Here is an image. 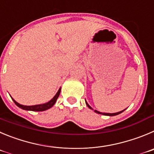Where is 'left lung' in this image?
I'll return each instance as SVG.
<instances>
[{
    "label": "left lung",
    "instance_id": "8db88e82",
    "mask_svg": "<svg viewBox=\"0 0 154 154\" xmlns=\"http://www.w3.org/2000/svg\"><path fill=\"white\" fill-rule=\"evenodd\" d=\"M85 102H86V104L87 105V106H88L89 108H90V109H92V110H93V108H91L90 107V106H89V104L88 103H87V101H86L85 100ZM125 110V109H124V110H122V111H121V112H116V113H103V112H99V111H97V110H94V112L96 113H98V114H102V115H104V116H117V115H119V114H120V113H122V112H124Z\"/></svg>",
    "mask_w": 154,
    "mask_h": 154
}]
</instances>
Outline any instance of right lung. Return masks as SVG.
Instances as JSON below:
<instances>
[{
  "instance_id": "right-lung-1",
  "label": "right lung",
  "mask_w": 154,
  "mask_h": 154,
  "mask_svg": "<svg viewBox=\"0 0 154 154\" xmlns=\"http://www.w3.org/2000/svg\"><path fill=\"white\" fill-rule=\"evenodd\" d=\"M60 93H61V88L58 90L57 93H56L55 96L50 100L49 102L46 103H44V104H40V105H35V106H23V105H21L20 103H18L17 102H16L14 99L12 98V100H14V103L17 105L18 107H20V109L24 110H28V111H35V112H42V111H45V110H47L50 108L52 107L54 105V103H56V100L59 97Z\"/></svg>"
}]
</instances>
